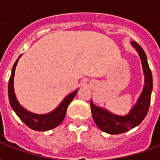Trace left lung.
<instances>
[{
	"mask_svg": "<svg viewBox=\"0 0 160 160\" xmlns=\"http://www.w3.org/2000/svg\"><path fill=\"white\" fill-rule=\"evenodd\" d=\"M131 44L137 51L141 58L145 76L144 87L135 104L127 115L118 116L111 113L104 108L95 105L93 102L91 100V111L95 123L101 130L108 134H122L138 126L146 118L150 105L152 91V75L148 65V58L143 49L137 42L132 41Z\"/></svg>",
	"mask_w": 160,
	"mask_h": 160,
	"instance_id": "1",
	"label": "left lung"
}]
</instances>
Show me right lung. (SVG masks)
<instances>
[{
    "mask_svg": "<svg viewBox=\"0 0 160 160\" xmlns=\"http://www.w3.org/2000/svg\"><path fill=\"white\" fill-rule=\"evenodd\" d=\"M20 56H19V58L16 60L15 63L13 64L11 76H10L8 81V98L10 105L13 111L16 113V115L20 118V120L30 128L37 131H48L53 129L57 127L63 121L66 116L68 106L72 102L73 98L75 97L79 89L73 91V92H71L68 96H66L63 98V100L61 102V104L54 111L49 113L40 115L27 111L19 103V101L16 98L14 87H13V79H14L15 68Z\"/></svg>",
    "mask_w": 160,
    "mask_h": 160,
    "instance_id": "obj_1",
    "label": "right lung"
}]
</instances>
